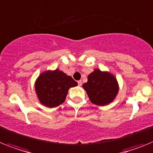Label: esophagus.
Instances as JSON below:
<instances>
[{
    "label": "esophagus",
    "mask_w": 153,
    "mask_h": 153,
    "mask_svg": "<svg viewBox=\"0 0 153 153\" xmlns=\"http://www.w3.org/2000/svg\"><path fill=\"white\" fill-rule=\"evenodd\" d=\"M78 85H79V86H81V85H82V81H78Z\"/></svg>",
    "instance_id": "1"
}]
</instances>
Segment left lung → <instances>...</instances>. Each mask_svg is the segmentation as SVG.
I'll list each match as a JSON object with an SVG mask.
<instances>
[{"label": "left lung", "instance_id": "1", "mask_svg": "<svg viewBox=\"0 0 153 153\" xmlns=\"http://www.w3.org/2000/svg\"><path fill=\"white\" fill-rule=\"evenodd\" d=\"M91 103L104 106L110 104L118 95L119 87L117 79L108 71L95 69L82 85Z\"/></svg>", "mask_w": 153, "mask_h": 153}]
</instances>
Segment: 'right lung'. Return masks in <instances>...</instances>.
<instances>
[{"label":"right lung","mask_w":153,"mask_h":153,"mask_svg":"<svg viewBox=\"0 0 153 153\" xmlns=\"http://www.w3.org/2000/svg\"><path fill=\"white\" fill-rule=\"evenodd\" d=\"M77 85V82L71 76L55 69L41 73L35 81L34 88L40 103L54 108L65 102L69 88Z\"/></svg>","instance_id":"add662e5"}]
</instances>
